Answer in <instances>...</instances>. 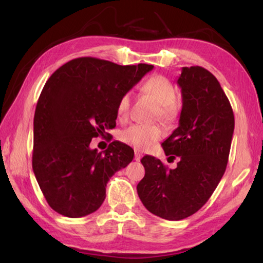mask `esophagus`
I'll return each mask as SVG.
<instances>
[{
  "instance_id": "1",
  "label": "esophagus",
  "mask_w": 263,
  "mask_h": 263,
  "mask_svg": "<svg viewBox=\"0 0 263 263\" xmlns=\"http://www.w3.org/2000/svg\"><path fill=\"white\" fill-rule=\"evenodd\" d=\"M141 157H142V154L139 152V151H136V153H135V160H136V161H140Z\"/></svg>"
}]
</instances>
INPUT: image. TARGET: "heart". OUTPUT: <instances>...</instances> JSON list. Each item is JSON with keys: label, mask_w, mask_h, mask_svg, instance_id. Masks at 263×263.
Returning <instances> with one entry per match:
<instances>
[{"label": "heart", "mask_w": 263, "mask_h": 263, "mask_svg": "<svg viewBox=\"0 0 263 263\" xmlns=\"http://www.w3.org/2000/svg\"><path fill=\"white\" fill-rule=\"evenodd\" d=\"M142 90L148 94L160 104V117L167 123L174 122L177 117L175 103V87L166 77L155 75L149 78L142 86ZM131 94L125 92L117 103V115L121 119L127 117L130 109ZM164 136V130L160 125H142L137 124L125 128L121 133V140L137 149L145 151L152 147L155 142Z\"/></svg>", "instance_id": "heart-1"}]
</instances>
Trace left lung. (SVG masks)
<instances>
[{
  "mask_svg": "<svg viewBox=\"0 0 263 263\" xmlns=\"http://www.w3.org/2000/svg\"><path fill=\"white\" fill-rule=\"evenodd\" d=\"M177 84L182 92L179 127L162 147L179 157L175 169L145 155V176L138 196L153 215L181 220L197 212L219 183L229 161L234 115L218 80L199 66L183 67Z\"/></svg>",
  "mask_w": 263,
  "mask_h": 263,
  "instance_id": "8db88e82",
  "label": "left lung"
}]
</instances>
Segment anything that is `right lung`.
<instances>
[{
	"label": "right lung",
	"mask_w": 263,
	"mask_h": 263,
	"mask_svg": "<svg viewBox=\"0 0 263 263\" xmlns=\"http://www.w3.org/2000/svg\"><path fill=\"white\" fill-rule=\"evenodd\" d=\"M152 69L83 57L47 80L34 111L32 168L55 212L69 218L95 212L110 177L132 161L135 152L121 141L104 153L91 149L90 141L116 126L118 100Z\"/></svg>",
	"instance_id": "obj_1"
}]
</instances>
